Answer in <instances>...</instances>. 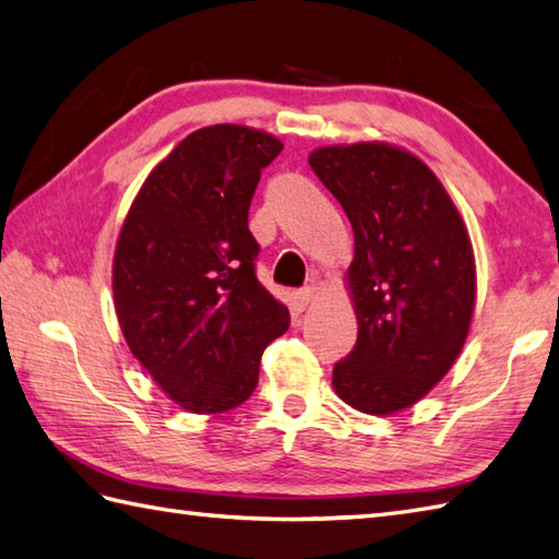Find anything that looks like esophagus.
I'll return each mask as SVG.
<instances>
[{"instance_id":"1","label":"esophagus","mask_w":559,"mask_h":559,"mask_svg":"<svg viewBox=\"0 0 559 559\" xmlns=\"http://www.w3.org/2000/svg\"><path fill=\"white\" fill-rule=\"evenodd\" d=\"M314 300V290L312 288H302L293 295V305L298 307V310H305L307 305H310Z\"/></svg>"}]
</instances>
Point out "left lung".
Segmentation results:
<instances>
[{"mask_svg":"<svg viewBox=\"0 0 559 559\" xmlns=\"http://www.w3.org/2000/svg\"><path fill=\"white\" fill-rule=\"evenodd\" d=\"M355 235L348 290L358 343L334 365V391L355 411L391 415L418 403L466 343L476 261L454 201L427 165L367 141L310 153Z\"/></svg>","mask_w":559,"mask_h":559,"instance_id":"obj_1","label":"left lung"}]
</instances>
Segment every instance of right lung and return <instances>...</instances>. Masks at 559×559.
I'll list each match as a JSON object with an SVG mask.
<instances>
[{"instance_id": "right-lung-1", "label": "right lung", "mask_w": 559, "mask_h": 559, "mask_svg": "<svg viewBox=\"0 0 559 559\" xmlns=\"http://www.w3.org/2000/svg\"><path fill=\"white\" fill-rule=\"evenodd\" d=\"M283 144L242 124L197 129L139 189L117 237L115 312L129 350L192 413L240 406L261 353L290 326L254 273L247 216Z\"/></svg>"}]
</instances>
